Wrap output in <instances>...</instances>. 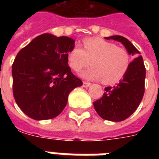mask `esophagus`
Masks as SVG:
<instances>
[{
    "label": "esophagus",
    "mask_w": 159,
    "mask_h": 159,
    "mask_svg": "<svg viewBox=\"0 0 159 159\" xmlns=\"http://www.w3.org/2000/svg\"><path fill=\"white\" fill-rule=\"evenodd\" d=\"M91 86V83L88 82H83V87H88Z\"/></svg>",
    "instance_id": "obj_1"
}]
</instances>
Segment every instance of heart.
<instances>
[{
	"mask_svg": "<svg viewBox=\"0 0 159 159\" xmlns=\"http://www.w3.org/2000/svg\"><path fill=\"white\" fill-rule=\"evenodd\" d=\"M67 57L68 65L76 72L89 66L92 61V67L80 75L87 79L103 80L108 84L122 79L130 62L129 55L125 49L100 38L85 39L83 48L74 45Z\"/></svg>",
	"mask_w": 159,
	"mask_h": 159,
	"instance_id": "b5f03b06",
	"label": "heart"
}]
</instances>
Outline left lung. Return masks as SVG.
Returning a JSON list of instances; mask_svg holds the SVG:
<instances>
[{
	"mask_svg": "<svg viewBox=\"0 0 159 159\" xmlns=\"http://www.w3.org/2000/svg\"><path fill=\"white\" fill-rule=\"evenodd\" d=\"M120 42L134 56L129 69L120 82L115 87H107L101 99L93 103L97 114L106 120H125L132 115L140 104L144 94L146 70L139 51L125 37L114 35L106 37Z\"/></svg>",
	"mask_w": 159,
	"mask_h": 159,
	"instance_id": "obj_1",
	"label": "left lung"
}]
</instances>
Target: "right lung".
Returning a JSON list of instances; mask_svg holds the SVG:
<instances>
[{"instance_id":"right-lung-1","label":"right lung","mask_w":159,"mask_h":159,"mask_svg":"<svg viewBox=\"0 0 159 159\" xmlns=\"http://www.w3.org/2000/svg\"><path fill=\"white\" fill-rule=\"evenodd\" d=\"M74 43L66 36L43 34L17 53L12 65L13 95L26 116L36 120L54 118L65 108L70 92L82 85L67 62Z\"/></svg>"}]
</instances>
